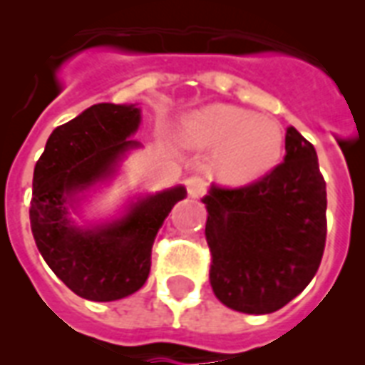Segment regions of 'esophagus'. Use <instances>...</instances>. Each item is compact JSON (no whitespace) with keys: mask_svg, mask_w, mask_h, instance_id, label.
<instances>
[{"mask_svg":"<svg viewBox=\"0 0 365 365\" xmlns=\"http://www.w3.org/2000/svg\"><path fill=\"white\" fill-rule=\"evenodd\" d=\"M187 193L195 199H199L206 193V180L200 176H191L187 180Z\"/></svg>","mask_w":365,"mask_h":365,"instance_id":"34e87169","label":"esophagus"}]
</instances>
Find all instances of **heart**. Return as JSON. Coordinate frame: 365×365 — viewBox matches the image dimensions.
Masks as SVG:
<instances>
[{
  "label": "heart",
  "mask_w": 365,
  "mask_h": 365,
  "mask_svg": "<svg viewBox=\"0 0 365 365\" xmlns=\"http://www.w3.org/2000/svg\"><path fill=\"white\" fill-rule=\"evenodd\" d=\"M180 138L189 148L216 149L214 170L223 182L237 185L265 176L284 153V130L274 119L225 104L185 117Z\"/></svg>",
  "instance_id": "1"
}]
</instances>
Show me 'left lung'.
I'll use <instances>...</instances> for the list:
<instances>
[{
	"label": "left lung",
	"instance_id": "obj_1",
	"mask_svg": "<svg viewBox=\"0 0 365 365\" xmlns=\"http://www.w3.org/2000/svg\"><path fill=\"white\" fill-rule=\"evenodd\" d=\"M208 210L210 284L223 305L269 314L301 294L326 246V182L309 140L286 128V157L240 187L212 185Z\"/></svg>",
	"mask_w": 365,
	"mask_h": 365
}]
</instances>
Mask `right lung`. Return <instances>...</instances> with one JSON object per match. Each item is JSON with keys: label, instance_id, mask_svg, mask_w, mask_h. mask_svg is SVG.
<instances>
[{"label": "right lung", "instance_id": "obj_1", "mask_svg": "<svg viewBox=\"0 0 365 365\" xmlns=\"http://www.w3.org/2000/svg\"><path fill=\"white\" fill-rule=\"evenodd\" d=\"M140 125L136 106L96 104L56 126L34 168L31 235L53 272L91 301H115L142 288L151 269L155 235L185 189L174 187L140 200L123 220L83 231L71 225L66 202L111 174Z\"/></svg>", "mask_w": 365, "mask_h": 365}]
</instances>
